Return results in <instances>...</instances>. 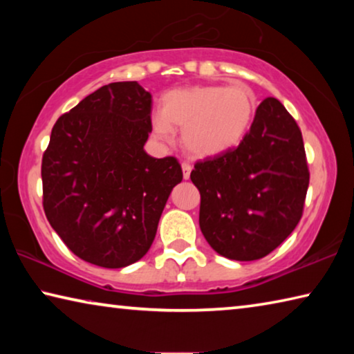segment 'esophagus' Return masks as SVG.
Returning a JSON list of instances; mask_svg holds the SVG:
<instances>
[{
  "label": "esophagus",
  "instance_id": "1",
  "mask_svg": "<svg viewBox=\"0 0 354 354\" xmlns=\"http://www.w3.org/2000/svg\"><path fill=\"white\" fill-rule=\"evenodd\" d=\"M181 167H183V176H184V179H189L190 178V171H192V165L189 162H183Z\"/></svg>",
  "mask_w": 354,
  "mask_h": 354
}]
</instances>
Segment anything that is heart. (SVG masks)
Listing matches in <instances>:
<instances>
[{
  "label": "heart",
  "instance_id": "b5f03b06",
  "mask_svg": "<svg viewBox=\"0 0 354 354\" xmlns=\"http://www.w3.org/2000/svg\"><path fill=\"white\" fill-rule=\"evenodd\" d=\"M257 101L245 84L194 86L171 91L153 115L154 136L169 142L173 127L183 129L187 151L200 158L225 153L247 136Z\"/></svg>",
  "mask_w": 354,
  "mask_h": 354
}]
</instances>
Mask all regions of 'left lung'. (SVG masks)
Listing matches in <instances>:
<instances>
[{"label": "left lung", "mask_w": 354, "mask_h": 354, "mask_svg": "<svg viewBox=\"0 0 354 354\" xmlns=\"http://www.w3.org/2000/svg\"><path fill=\"white\" fill-rule=\"evenodd\" d=\"M190 179L207 243L227 259H261L303 215L309 169L301 131L277 98H266L239 147L198 160Z\"/></svg>", "instance_id": "left-lung-1"}]
</instances>
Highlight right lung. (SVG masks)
<instances>
[{"mask_svg": "<svg viewBox=\"0 0 354 354\" xmlns=\"http://www.w3.org/2000/svg\"><path fill=\"white\" fill-rule=\"evenodd\" d=\"M151 95L137 81L111 82L57 118L41 158L44 211L62 242L104 268L134 263L151 247L178 159H156Z\"/></svg>", "mask_w": 354, "mask_h": 354, "instance_id": "add662e5", "label": "right lung"}]
</instances>
